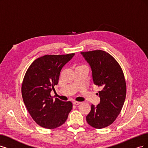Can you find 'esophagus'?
I'll return each mask as SVG.
<instances>
[{
  "label": "esophagus",
  "instance_id": "34e87169",
  "mask_svg": "<svg viewBox=\"0 0 148 148\" xmlns=\"http://www.w3.org/2000/svg\"><path fill=\"white\" fill-rule=\"evenodd\" d=\"M80 103H81L80 102H77V101H75L73 102V104L75 106H78V105L80 104Z\"/></svg>",
  "mask_w": 148,
  "mask_h": 148
}]
</instances>
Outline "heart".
Masks as SVG:
<instances>
[{"instance_id":"obj_1","label":"heart","mask_w":148,"mask_h":148,"mask_svg":"<svg viewBox=\"0 0 148 148\" xmlns=\"http://www.w3.org/2000/svg\"><path fill=\"white\" fill-rule=\"evenodd\" d=\"M84 66H79L78 67H84Z\"/></svg>"}]
</instances>
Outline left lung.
I'll use <instances>...</instances> for the list:
<instances>
[{
  "label": "left lung",
  "instance_id": "8db88e82",
  "mask_svg": "<svg viewBox=\"0 0 148 148\" xmlns=\"http://www.w3.org/2000/svg\"><path fill=\"white\" fill-rule=\"evenodd\" d=\"M89 64L95 85L100 86V103L91 106L86 121L92 127L108 126L121 112L126 96V84L123 70L110 54L101 51L80 52Z\"/></svg>",
  "mask_w": 148,
  "mask_h": 148
}]
</instances>
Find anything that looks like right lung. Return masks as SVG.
<instances>
[{
  "label": "right lung",
  "mask_w": 148,
  "mask_h": 148,
  "mask_svg": "<svg viewBox=\"0 0 148 148\" xmlns=\"http://www.w3.org/2000/svg\"><path fill=\"white\" fill-rule=\"evenodd\" d=\"M75 53L46 55L38 58L27 69L22 85V96L33 119L41 127L56 129L65 123L73 108L70 101L51 96L58 83L60 71Z\"/></svg>",
  "instance_id": "right-lung-1"
}]
</instances>
